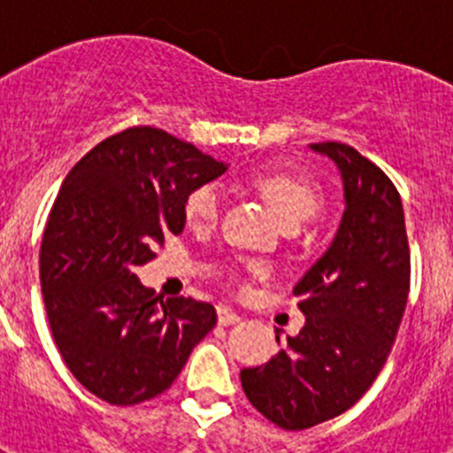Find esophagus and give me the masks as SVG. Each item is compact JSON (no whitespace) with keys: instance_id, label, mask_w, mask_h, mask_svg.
<instances>
[{"instance_id":"esophagus-1","label":"esophagus","mask_w":453,"mask_h":453,"mask_svg":"<svg viewBox=\"0 0 453 453\" xmlns=\"http://www.w3.org/2000/svg\"><path fill=\"white\" fill-rule=\"evenodd\" d=\"M218 322L222 324V326H229V324L240 322V315L235 313L234 308H229V306H218Z\"/></svg>"}]
</instances>
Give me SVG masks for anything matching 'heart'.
I'll list each match as a JSON object with an SVG mask.
<instances>
[{"instance_id": "1", "label": "heart", "mask_w": 453, "mask_h": 453, "mask_svg": "<svg viewBox=\"0 0 453 453\" xmlns=\"http://www.w3.org/2000/svg\"><path fill=\"white\" fill-rule=\"evenodd\" d=\"M250 186L254 188L270 208L279 215L288 229H295L302 222L313 219L322 211V190L313 179L297 174V172H258L250 179ZM219 213V192L211 183L197 186L188 192L183 202V215L186 222L195 229L208 226L215 222ZM254 274H258V267H251Z\"/></svg>"}]
</instances>
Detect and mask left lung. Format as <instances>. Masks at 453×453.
I'll use <instances>...</instances> for the list:
<instances>
[{"label": "left lung", "mask_w": 453, "mask_h": 453, "mask_svg": "<svg viewBox=\"0 0 453 453\" xmlns=\"http://www.w3.org/2000/svg\"><path fill=\"white\" fill-rule=\"evenodd\" d=\"M338 165L345 215L329 251L295 286L306 324L240 381L251 406L286 431L349 411L390 354L411 290L403 206L386 172L345 142H315Z\"/></svg>", "instance_id": "8db88e82"}]
</instances>
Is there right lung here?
<instances>
[{"instance_id": "right-lung-1", "label": "right lung", "mask_w": 453, "mask_h": 453, "mask_svg": "<svg viewBox=\"0 0 453 453\" xmlns=\"http://www.w3.org/2000/svg\"><path fill=\"white\" fill-rule=\"evenodd\" d=\"M226 165L154 127H131L92 147L63 181L42 245L40 283L54 342L95 397L134 406L174 383L218 322L192 297L163 302L135 267L181 234L188 192Z\"/></svg>"}]
</instances>
